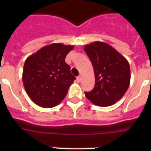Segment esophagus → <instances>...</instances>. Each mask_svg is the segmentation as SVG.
Returning <instances> with one entry per match:
<instances>
[{
  "label": "esophagus",
  "mask_w": 151,
  "mask_h": 151,
  "mask_svg": "<svg viewBox=\"0 0 151 151\" xmlns=\"http://www.w3.org/2000/svg\"><path fill=\"white\" fill-rule=\"evenodd\" d=\"M81 80H82V76H78L77 77V78H76L77 82H81Z\"/></svg>",
  "instance_id": "1"
}]
</instances>
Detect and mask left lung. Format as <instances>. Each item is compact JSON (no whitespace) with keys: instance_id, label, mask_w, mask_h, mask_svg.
Wrapping results in <instances>:
<instances>
[{"instance_id":"obj_1","label":"left lung","mask_w":151,"mask_h":151,"mask_svg":"<svg viewBox=\"0 0 151 151\" xmlns=\"http://www.w3.org/2000/svg\"><path fill=\"white\" fill-rule=\"evenodd\" d=\"M94 68L95 85L85 97L94 104L108 106L123 97L130 84V66L128 60L116 50L102 41L84 47Z\"/></svg>"}]
</instances>
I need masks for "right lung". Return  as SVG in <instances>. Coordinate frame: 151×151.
Masks as SVG:
<instances>
[{"label":"right lung","mask_w":151,"mask_h":151,"mask_svg":"<svg viewBox=\"0 0 151 151\" xmlns=\"http://www.w3.org/2000/svg\"><path fill=\"white\" fill-rule=\"evenodd\" d=\"M73 45L54 43L43 47L25 61L24 88L31 100L44 108L56 106L64 99L76 77L65 58Z\"/></svg>","instance_id":"1"}]
</instances>
